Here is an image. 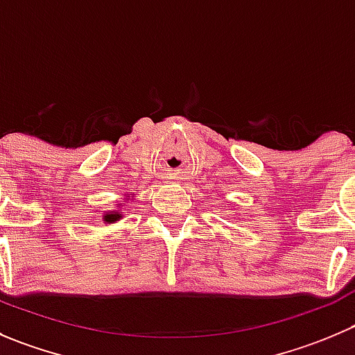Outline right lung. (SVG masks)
I'll return each instance as SVG.
<instances>
[{
  "label": "right lung",
  "instance_id": "1",
  "mask_svg": "<svg viewBox=\"0 0 355 355\" xmlns=\"http://www.w3.org/2000/svg\"><path fill=\"white\" fill-rule=\"evenodd\" d=\"M118 218H120V214H106V216H104V219H106V221H116Z\"/></svg>",
  "mask_w": 355,
  "mask_h": 355
}]
</instances>
